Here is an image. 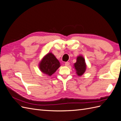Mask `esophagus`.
<instances>
[{
  "mask_svg": "<svg viewBox=\"0 0 121 121\" xmlns=\"http://www.w3.org/2000/svg\"><path fill=\"white\" fill-rule=\"evenodd\" d=\"M69 65H70V63L69 62H66L65 64V65L66 66H68Z\"/></svg>",
  "mask_w": 121,
  "mask_h": 121,
  "instance_id": "34e87169",
  "label": "esophagus"
}]
</instances>
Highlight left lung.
Listing matches in <instances>:
<instances>
[{
    "label": "left lung",
    "instance_id": "left-lung-1",
    "mask_svg": "<svg viewBox=\"0 0 121 121\" xmlns=\"http://www.w3.org/2000/svg\"><path fill=\"white\" fill-rule=\"evenodd\" d=\"M74 68L75 69L76 73L78 76H81L83 75L86 70V64L84 57L80 55L76 58V63L74 64Z\"/></svg>",
    "mask_w": 121,
    "mask_h": 121
}]
</instances>
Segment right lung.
I'll return each mask as SVG.
<instances>
[{"label": "right lung", "instance_id": "right-lung-1", "mask_svg": "<svg viewBox=\"0 0 121 121\" xmlns=\"http://www.w3.org/2000/svg\"><path fill=\"white\" fill-rule=\"evenodd\" d=\"M60 66V61L51 52L44 56L39 63L41 72L49 76L54 73Z\"/></svg>", "mask_w": 121, "mask_h": 121}]
</instances>
